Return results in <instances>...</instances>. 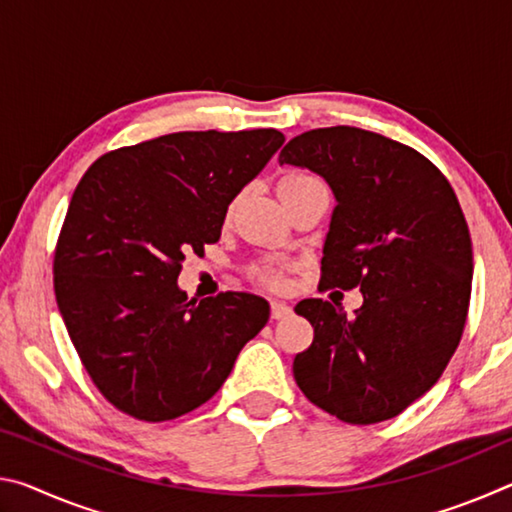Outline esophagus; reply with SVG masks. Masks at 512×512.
Segmentation results:
<instances>
[{"instance_id": "1", "label": "esophagus", "mask_w": 512, "mask_h": 512, "mask_svg": "<svg viewBox=\"0 0 512 512\" xmlns=\"http://www.w3.org/2000/svg\"><path fill=\"white\" fill-rule=\"evenodd\" d=\"M289 314H291L289 305H284V302H277V300L271 302V318L273 320H282V318H287Z\"/></svg>"}]
</instances>
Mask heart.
Here are the masks:
<instances>
[{
	"mask_svg": "<svg viewBox=\"0 0 512 512\" xmlns=\"http://www.w3.org/2000/svg\"><path fill=\"white\" fill-rule=\"evenodd\" d=\"M314 183H320V180L316 176H311V173L289 171V173H284V176L280 178V183H277V192L287 194V192H293V189H300V187H307V185H314ZM259 277H262V282L271 284V287H280V284H282V275L273 271V268L262 271V273H259Z\"/></svg>",
	"mask_w": 512,
	"mask_h": 512,
	"instance_id": "heart-1",
	"label": "heart"
}]
</instances>
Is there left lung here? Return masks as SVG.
Listing matches in <instances>:
<instances>
[{
  "label": "left lung",
  "mask_w": 512,
  "mask_h": 512,
  "mask_svg": "<svg viewBox=\"0 0 512 512\" xmlns=\"http://www.w3.org/2000/svg\"><path fill=\"white\" fill-rule=\"evenodd\" d=\"M280 164L332 187L320 287L363 296L354 316L298 302L314 341L293 359L296 384L348 424L391 420L436 384L463 336L472 239L458 198L422 153L354 126L293 137Z\"/></svg>",
  "instance_id": "8db88e82"
}]
</instances>
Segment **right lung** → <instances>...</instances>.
I'll return each mask as SVG.
<instances>
[{
  "label": "right lung",
  "mask_w": 512,
  "mask_h": 512,
  "mask_svg": "<svg viewBox=\"0 0 512 512\" xmlns=\"http://www.w3.org/2000/svg\"><path fill=\"white\" fill-rule=\"evenodd\" d=\"M284 135L275 128L185 131L110 151L76 185L54 255L67 334L115 409L164 422L198 409L268 323L253 293L201 302L178 289L185 255H201L241 189Z\"/></svg>",
  "instance_id": "add662e5"
}]
</instances>
